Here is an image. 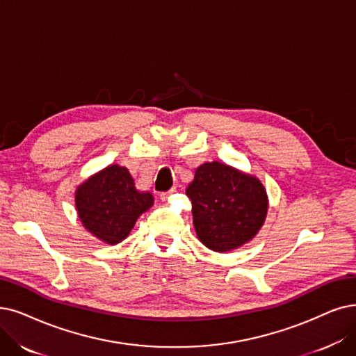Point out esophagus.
<instances>
[{"label": "esophagus", "mask_w": 356, "mask_h": 356, "mask_svg": "<svg viewBox=\"0 0 356 356\" xmlns=\"http://www.w3.org/2000/svg\"><path fill=\"white\" fill-rule=\"evenodd\" d=\"M175 191V188H172V190H169V191H165V193H161V200L162 202H166L168 200V198H169V195L170 194H172Z\"/></svg>", "instance_id": "34e87169"}]
</instances>
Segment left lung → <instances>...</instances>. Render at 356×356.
<instances>
[{
	"mask_svg": "<svg viewBox=\"0 0 356 356\" xmlns=\"http://www.w3.org/2000/svg\"><path fill=\"white\" fill-rule=\"evenodd\" d=\"M186 194L193 204L197 238L216 252L250 243L267 216L268 197L263 182L223 162L198 166Z\"/></svg>",
	"mask_w": 356,
	"mask_h": 356,
	"instance_id": "8db88e82",
	"label": "left lung"
}]
</instances>
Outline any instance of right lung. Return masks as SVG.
<instances>
[{"mask_svg":"<svg viewBox=\"0 0 356 356\" xmlns=\"http://www.w3.org/2000/svg\"><path fill=\"white\" fill-rule=\"evenodd\" d=\"M76 210L81 225L102 243L117 245L130 235L137 219L154 198L136 188L130 170L109 165L83 181L76 190Z\"/></svg>","mask_w":356,"mask_h":356,"instance_id":"1","label":"right lung"}]
</instances>
